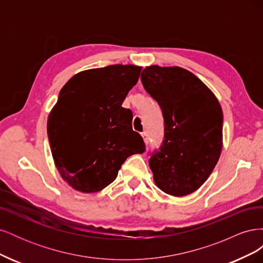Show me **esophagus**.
I'll list each match as a JSON object with an SVG mask.
<instances>
[{
	"instance_id": "esophagus-1",
	"label": "esophagus",
	"mask_w": 263,
	"mask_h": 263,
	"mask_svg": "<svg viewBox=\"0 0 263 263\" xmlns=\"http://www.w3.org/2000/svg\"><path fill=\"white\" fill-rule=\"evenodd\" d=\"M141 137H142V139H144V141H145V144L146 145H148V134L146 133V132H144V133H141Z\"/></svg>"
}]
</instances>
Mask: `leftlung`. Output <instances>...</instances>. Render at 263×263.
Masks as SVG:
<instances>
[{
    "label": "left lung",
    "instance_id": "8db88e82",
    "mask_svg": "<svg viewBox=\"0 0 263 263\" xmlns=\"http://www.w3.org/2000/svg\"><path fill=\"white\" fill-rule=\"evenodd\" d=\"M145 90L162 110L164 139L149 159L156 185L172 196L195 192L209 179L222 148V110L200 79L180 67H146Z\"/></svg>",
    "mask_w": 263,
    "mask_h": 263
}]
</instances>
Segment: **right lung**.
Listing matches in <instances>:
<instances>
[{"label": "right lung", "mask_w": 263, "mask_h": 263, "mask_svg": "<svg viewBox=\"0 0 263 263\" xmlns=\"http://www.w3.org/2000/svg\"><path fill=\"white\" fill-rule=\"evenodd\" d=\"M141 67L112 65L84 70L63 85L47 121L55 168L68 184L94 193L112 183L129 156L146 149L122 106Z\"/></svg>", "instance_id": "obj_1"}]
</instances>
